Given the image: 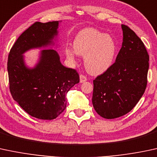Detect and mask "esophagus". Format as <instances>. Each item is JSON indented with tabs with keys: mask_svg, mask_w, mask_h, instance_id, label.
<instances>
[{
	"mask_svg": "<svg viewBox=\"0 0 157 157\" xmlns=\"http://www.w3.org/2000/svg\"><path fill=\"white\" fill-rule=\"evenodd\" d=\"M87 80V77H86L84 75H83V74H81L80 75V82L81 83H83V82H86Z\"/></svg>",
	"mask_w": 157,
	"mask_h": 157,
	"instance_id": "obj_1",
	"label": "esophagus"
}]
</instances>
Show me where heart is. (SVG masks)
I'll return each instance as SVG.
<instances>
[{
  "label": "heart",
  "instance_id": "heart-1",
  "mask_svg": "<svg viewBox=\"0 0 157 157\" xmlns=\"http://www.w3.org/2000/svg\"><path fill=\"white\" fill-rule=\"evenodd\" d=\"M117 43L111 36L87 28L78 33L73 40V48L65 47V54L72 62L77 55L84 56V66L91 74H101L111 67L117 53Z\"/></svg>",
  "mask_w": 157,
  "mask_h": 157
}]
</instances>
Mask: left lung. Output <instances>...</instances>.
Listing matches in <instances>:
<instances>
[{
    "mask_svg": "<svg viewBox=\"0 0 157 157\" xmlns=\"http://www.w3.org/2000/svg\"><path fill=\"white\" fill-rule=\"evenodd\" d=\"M123 42L115 63L93 80L92 102L101 117L116 119L129 113L145 93L149 55L142 40L121 24Z\"/></svg>",
    "mask_w": 157,
    "mask_h": 157,
    "instance_id": "8db88e82",
    "label": "left lung"
}]
</instances>
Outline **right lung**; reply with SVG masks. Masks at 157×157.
Returning a JSON list of instances; mask_svg holds the SVG:
<instances>
[{
    "label": "right lung",
    "mask_w": 157,
    "mask_h": 157,
    "mask_svg": "<svg viewBox=\"0 0 157 157\" xmlns=\"http://www.w3.org/2000/svg\"><path fill=\"white\" fill-rule=\"evenodd\" d=\"M59 21L35 22L18 37L8 56L7 70L11 95L24 111L39 119L52 120L65 110L68 91L79 82L75 70L61 64L52 49L40 52L38 64L26 67L23 54L33 48L52 44Z\"/></svg>",
    "instance_id": "right-lung-1"
}]
</instances>
